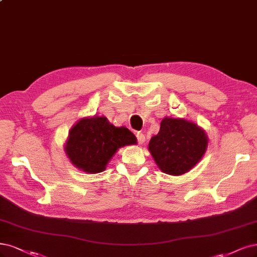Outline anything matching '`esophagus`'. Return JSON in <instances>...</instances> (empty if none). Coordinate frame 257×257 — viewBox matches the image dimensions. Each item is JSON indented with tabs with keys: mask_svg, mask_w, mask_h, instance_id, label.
I'll use <instances>...</instances> for the list:
<instances>
[{
	"mask_svg": "<svg viewBox=\"0 0 257 257\" xmlns=\"http://www.w3.org/2000/svg\"><path fill=\"white\" fill-rule=\"evenodd\" d=\"M136 138H137V141H138L139 145H143V144L145 143V141H146L145 135L143 134V133H140V132H138L137 134H136Z\"/></svg>",
	"mask_w": 257,
	"mask_h": 257,
	"instance_id": "esophagus-1",
	"label": "esophagus"
}]
</instances>
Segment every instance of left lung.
Instances as JSON below:
<instances>
[{
	"label": "left lung",
	"mask_w": 257,
	"mask_h": 257,
	"mask_svg": "<svg viewBox=\"0 0 257 257\" xmlns=\"http://www.w3.org/2000/svg\"><path fill=\"white\" fill-rule=\"evenodd\" d=\"M208 139L196 123L166 117L158 134L149 143V151L164 173L182 175L191 170L205 154Z\"/></svg>",
	"instance_id": "8db88e82"
}]
</instances>
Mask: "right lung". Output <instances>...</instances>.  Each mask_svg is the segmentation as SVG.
Listing matches in <instances>:
<instances>
[{"mask_svg":"<svg viewBox=\"0 0 257 257\" xmlns=\"http://www.w3.org/2000/svg\"><path fill=\"white\" fill-rule=\"evenodd\" d=\"M136 137L124 127H116L105 117L77 121L70 130L65 151L71 163L87 173H99L121 147L136 145Z\"/></svg>","mask_w":257,"mask_h":257,"instance_id":"add662e5","label":"right lung"}]
</instances>
